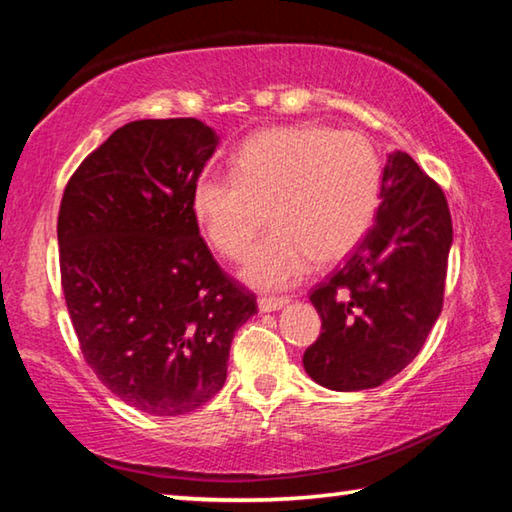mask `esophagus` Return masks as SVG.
Wrapping results in <instances>:
<instances>
[{"instance_id":"obj_1","label":"esophagus","mask_w":512,"mask_h":512,"mask_svg":"<svg viewBox=\"0 0 512 512\" xmlns=\"http://www.w3.org/2000/svg\"><path fill=\"white\" fill-rule=\"evenodd\" d=\"M287 302L289 298L284 296H259L257 305H259V311H275V309H282Z\"/></svg>"}]
</instances>
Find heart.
Listing matches in <instances>:
<instances>
[{"instance_id": "obj_1", "label": "heart", "mask_w": 512, "mask_h": 512, "mask_svg": "<svg viewBox=\"0 0 512 512\" xmlns=\"http://www.w3.org/2000/svg\"><path fill=\"white\" fill-rule=\"evenodd\" d=\"M384 162L357 131L323 124L250 135L235 173H203L192 192L196 221L223 257L239 259L271 219L273 235L246 259L244 277L264 289L298 282L311 262L348 257L377 219Z\"/></svg>"}]
</instances>
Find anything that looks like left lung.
I'll use <instances>...</instances> for the list:
<instances>
[{"label":"left lung","instance_id":"obj_1","mask_svg":"<svg viewBox=\"0 0 512 512\" xmlns=\"http://www.w3.org/2000/svg\"><path fill=\"white\" fill-rule=\"evenodd\" d=\"M449 248L445 192L411 155L391 153L370 232L309 293L323 320L302 357L309 377L332 391H366L409 366L443 309Z\"/></svg>","mask_w":512,"mask_h":512}]
</instances>
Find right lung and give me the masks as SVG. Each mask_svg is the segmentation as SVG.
I'll list each match as a JSON object with an SVG mask.
<instances>
[{
  "instance_id": "right-lung-1",
  "label": "right lung",
  "mask_w": 512,
  "mask_h": 512,
  "mask_svg": "<svg viewBox=\"0 0 512 512\" xmlns=\"http://www.w3.org/2000/svg\"><path fill=\"white\" fill-rule=\"evenodd\" d=\"M219 144L194 117L117 128L72 173L58 210L60 282L83 359L151 415L221 391L257 298L216 264L192 192Z\"/></svg>"
}]
</instances>
